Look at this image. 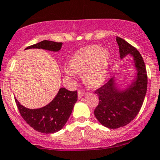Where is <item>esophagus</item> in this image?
<instances>
[{"label": "esophagus", "mask_w": 160, "mask_h": 160, "mask_svg": "<svg viewBox=\"0 0 160 160\" xmlns=\"http://www.w3.org/2000/svg\"><path fill=\"white\" fill-rule=\"evenodd\" d=\"M78 93V98H81L82 96H84V92L80 91V90H79Z\"/></svg>", "instance_id": "obj_1"}]
</instances>
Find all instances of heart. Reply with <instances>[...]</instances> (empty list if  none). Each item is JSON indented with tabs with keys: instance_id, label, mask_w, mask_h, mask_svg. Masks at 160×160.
<instances>
[{
	"instance_id": "1",
	"label": "heart",
	"mask_w": 160,
	"mask_h": 160,
	"mask_svg": "<svg viewBox=\"0 0 160 160\" xmlns=\"http://www.w3.org/2000/svg\"><path fill=\"white\" fill-rule=\"evenodd\" d=\"M110 54L106 48L89 45L73 54L68 66L64 68L67 78L73 80L78 74H83L88 85L96 87L104 82L108 71Z\"/></svg>"
}]
</instances>
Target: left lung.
I'll return each instance as SVG.
<instances>
[{
	"label": "left lung",
	"mask_w": 160,
	"mask_h": 160,
	"mask_svg": "<svg viewBox=\"0 0 160 160\" xmlns=\"http://www.w3.org/2000/svg\"><path fill=\"white\" fill-rule=\"evenodd\" d=\"M116 42L121 59L130 56L136 72L132 81L124 88L118 85L115 74L107 83L96 90L99 103L94 113L98 121L109 129L122 128L136 118L143 103L148 86L145 62L139 52L118 36Z\"/></svg>",
	"instance_id": "8db88e82"
}]
</instances>
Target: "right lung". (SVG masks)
<instances>
[{
    "instance_id": "right-lung-1",
    "label": "right lung",
    "mask_w": 160,
    "mask_h": 160,
    "mask_svg": "<svg viewBox=\"0 0 160 160\" xmlns=\"http://www.w3.org/2000/svg\"><path fill=\"white\" fill-rule=\"evenodd\" d=\"M62 43L44 40L26 49H43L58 52ZM18 111L24 120L36 131L43 133H53L62 129L72 114L78 101V92H71L65 88H59L56 97L48 104L38 109H29L19 103L15 98Z\"/></svg>"
}]
</instances>
